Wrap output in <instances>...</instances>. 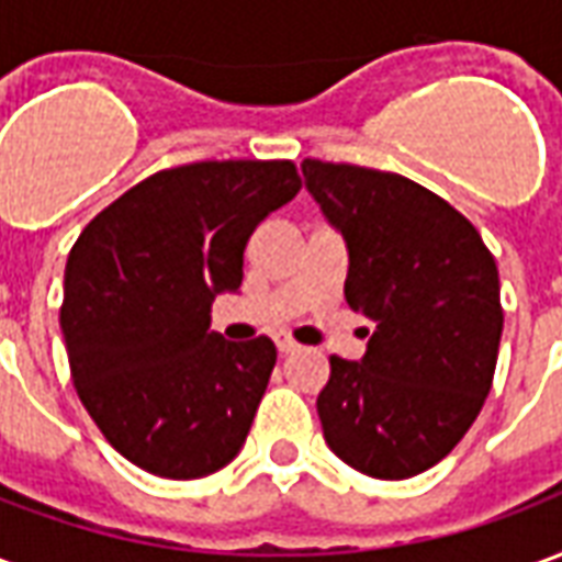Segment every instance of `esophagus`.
Segmentation results:
<instances>
[{
	"label": "esophagus",
	"instance_id": "obj_1",
	"mask_svg": "<svg viewBox=\"0 0 562 562\" xmlns=\"http://www.w3.org/2000/svg\"><path fill=\"white\" fill-rule=\"evenodd\" d=\"M277 349H280V355H292L297 352V342L289 340V337H280V340H277Z\"/></svg>",
	"mask_w": 562,
	"mask_h": 562
}]
</instances>
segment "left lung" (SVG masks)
Returning a JSON list of instances; mask_svg holds the SVG:
<instances>
[{
    "instance_id": "left-lung-1",
    "label": "left lung",
    "mask_w": 562,
    "mask_h": 562,
    "mask_svg": "<svg viewBox=\"0 0 562 562\" xmlns=\"http://www.w3.org/2000/svg\"><path fill=\"white\" fill-rule=\"evenodd\" d=\"M301 168L349 246L346 304L376 325L361 361L330 355L322 430L358 472L409 479L458 446L491 391L496 261L463 213L409 177L349 161Z\"/></svg>"
}]
</instances>
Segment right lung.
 Returning a JSON list of instances; mask_svg holds the SVG:
<instances>
[{"label": "right lung", "instance_id": "obj_1", "mask_svg": "<svg viewBox=\"0 0 562 562\" xmlns=\"http://www.w3.org/2000/svg\"><path fill=\"white\" fill-rule=\"evenodd\" d=\"M297 192L292 159L177 165L123 192L71 246L59 310L71 379L140 470L201 479L246 442L277 346L210 330V301L240 289L249 234Z\"/></svg>", "mask_w": 562, "mask_h": 562}]
</instances>
